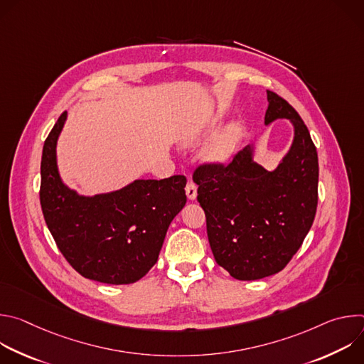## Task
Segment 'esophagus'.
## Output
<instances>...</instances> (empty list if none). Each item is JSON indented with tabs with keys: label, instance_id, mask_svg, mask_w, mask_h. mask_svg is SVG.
I'll use <instances>...</instances> for the list:
<instances>
[{
	"label": "esophagus",
	"instance_id": "1",
	"mask_svg": "<svg viewBox=\"0 0 364 364\" xmlns=\"http://www.w3.org/2000/svg\"><path fill=\"white\" fill-rule=\"evenodd\" d=\"M186 194L190 200H194L197 197V186L191 180H188V183L186 186Z\"/></svg>",
	"mask_w": 364,
	"mask_h": 364
}]
</instances>
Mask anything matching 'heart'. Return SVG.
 Instances as JSON below:
<instances>
[{
	"instance_id": "b5f03b06",
	"label": "heart",
	"mask_w": 364,
	"mask_h": 364,
	"mask_svg": "<svg viewBox=\"0 0 364 364\" xmlns=\"http://www.w3.org/2000/svg\"><path fill=\"white\" fill-rule=\"evenodd\" d=\"M243 136V127L239 122L230 124L205 149V157L213 163L228 161Z\"/></svg>"
}]
</instances>
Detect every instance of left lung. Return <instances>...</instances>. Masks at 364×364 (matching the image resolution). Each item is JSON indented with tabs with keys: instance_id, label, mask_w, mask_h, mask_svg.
Returning <instances> with one entry per match:
<instances>
[{
	"instance_id": "left-lung-1",
	"label": "left lung",
	"mask_w": 364,
	"mask_h": 364,
	"mask_svg": "<svg viewBox=\"0 0 364 364\" xmlns=\"http://www.w3.org/2000/svg\"><path fill=\"white\" fill-rule=\"evenodd\" d=\"M267 93L265 125L289 119L294 127L279 166L268 171L256 164L247 145L228 166L203 164L193 174L213 256L239 281L282 271L313 226L318 203V155L309 131L285 99Z\"/></svg>"
}]
</instances>
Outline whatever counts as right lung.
<instances>
[{
	"instance_id": "obj_1",
	"label": "right lung",
	"mask_w": 364,
	"mask_h": 364,
	"mask_svg": "<svg viewBox=\"0 0 364 364\" xmlns=\"http://www.w3.org/2000/svg\"><path fill=\"white\" fill-rule=\"evenodd\" d=\"M66 118L63 112L43 146L40 204L46 225L82 277L112 285L136 282L157 262L168 226L187 201V180H135L105 194H77L58 170L56 145Z\"/></svg>"
}]
</instances>
